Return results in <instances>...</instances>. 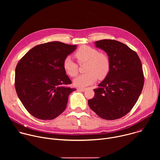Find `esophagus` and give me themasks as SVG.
Segmentation results:
<instances>
[{"instance_id":"34e87169","label":"esophagus","mask_w":160,"mask_h":160,"mask_svg":"<svg viewBox=\"0 0 160 160\" xmlns=\"http://www.w3.org/2000/svg\"><path fill=\"white\" fill-rule=\"evenodd\" d=\"M78 90H79V91H82V92H84V91L85 90V88H78Z\"/></svg>"}]
</instances>
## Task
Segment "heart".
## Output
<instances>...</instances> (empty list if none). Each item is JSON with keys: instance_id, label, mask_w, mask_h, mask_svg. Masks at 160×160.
<instances>
[{"instance_id": "1", "label": "heart", "mask_w": 160, "mask_h": 160, "mask_svg": "<svg viewBox=\"0 0 160 160\" xmlns=\"http://www.w3.org/2000/svg\"><path fill=\"white\" fill-rule=\"evenodd\" d=\"M79 64L87 62L85 66L86 73L76 78L74 85L80 88L87 87L94 83L98 79H104L110 70V60L109 57L102 52L87 45H82L75 53ZM65 72L72 77L77 75L78 65L69 56L66 57L62 62Z\"/></svg>"}]
</instances>
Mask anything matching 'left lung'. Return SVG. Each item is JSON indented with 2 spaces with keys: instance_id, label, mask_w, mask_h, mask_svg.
<instances>
[{
  "instance_id": "obj_1",
  "label": "left lung",
  "mask_w": 160,
  "mask_h": 160,
  "mask_svg": "<svg viewBox=\"0 0 160 160\" xmlns=\"http://www.w3.org/2000/svg\"><path fill=\"white\" fill-rule=\"evenodd\" d=\"M110 60V70L94 89V97L88 101L90 109L104 120L119 119L130 111L142 90L144 77L142 63L134 51L115 40L95 42Z\"/></svg>"
}]
</instances>
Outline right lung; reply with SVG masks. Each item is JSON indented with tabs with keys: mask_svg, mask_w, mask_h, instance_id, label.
Returning a JSON list of instances; mask_svg holds the SVG:
<instances>
[{
	"mask_svg": "<svg viewBox=\"0 0 160 160\" xmlns=\"http://www.w3.org/2000/svg\"><path fill=\"white\" fill-rule=\"evenodd\" d=\"M77 45L51 42L36 45L16 67L15 88L22 105L34 117L53 120L64 111L68 96L75 91L62 66Z\"/></svg>",
	"mask_w": 160,
	"mask_h": 160,
	"instance_id": "right-lung-1",
	"label": "right lung"
}]
</instances>
